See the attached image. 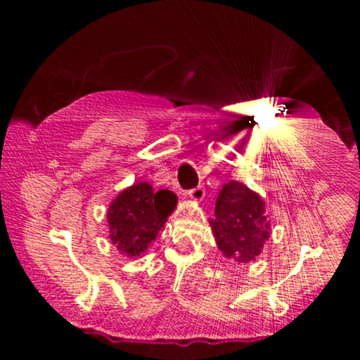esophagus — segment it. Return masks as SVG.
I'll return each mask as SVG.
<instances>
[{
    "instance_id": "esophagus-1",
    "label": "esophagus",
    "mask_w": 360,
    "mask_h": 360,
    "mask_svg": "<svg viewBox=\"0 0 360 360\" xmlns=\"http://www.w3.org/2000/svg\"><path fill=\"white\" fill-rule=\"evenodd\" d=\"M188 197H191L192 200H195V202H202L203 197H205V187L203 186H198L192 188V191L187 192Z\"/></svg>"
}]
</instances>
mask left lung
<instances>
[{"instance_id":"obj_1","label":"left lung","mask_w":360,"mask_h":360,"mask_svg":"<svg viewBox=\"0 0 360 360\" xmlns=\"http://www.w3.org/2000/svg\"><path fill=\"white\" fill-rule=\"evenodd\" d=\"M210 225L217 248L225 257L238 264L255 260L270 231L265 202L259 193L238 181L224 184L216 200L214 219H211Z\"/></svg>"}]
</instances>
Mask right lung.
<instances>
[{"label":"right lung","instance_id":"add662e5","mask_svg":"<svg viewBox=\"0 0 360 360\" xmlns=\"http://www.w3.org/2000/svg\"><path fill=\"white\" fill-rule=\"evenodd\" d=\"M176 203L172 191L155 192L148 182L122 191L108 210L111 243L127 257H138L157 238Z\"/></svg>","mask_w":360,"mask_h":360}]
</instances>
